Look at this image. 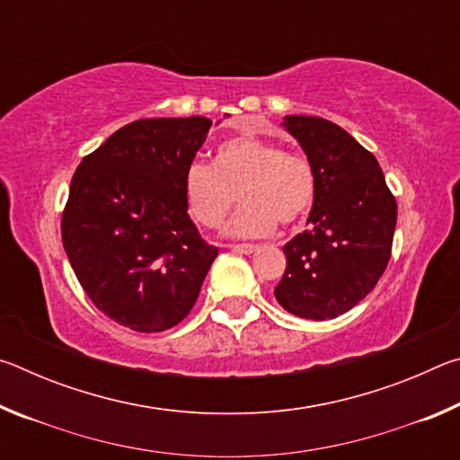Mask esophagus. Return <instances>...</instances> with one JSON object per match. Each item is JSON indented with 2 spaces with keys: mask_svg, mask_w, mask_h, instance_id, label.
<instances>
[{
  "mask_svg": "<svg viewBox=\"0 0 460 460\" xmlns=\"http://www.w3.org/2000/svg\"><path fill=\"white\" fill-rule=\"evenodd\" d=\"M229 249L231 252H235V253H245V255H249V253H255L258 252V245H252V243H235V245H229Z\"/></svg>",
  "mask_w": 460,
  "mask_h": 460,
  "instance_id": "1",
  "label": "esophagus"
}]
</instances>
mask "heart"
<instances>
[{"instance_id": "obj_1", "label": "heart", "mask_w": 460, "mask_h": 460, "mask_svg": "<svg viewBox=\"0 0 460 460\" xmlns=\"http://www.w3.org/2000/svg\"><path fill=\"white\" fill-rule=\"evenodd\" d=\"M243 200L225 233L231 237H263L276 225H292L313 207L316 174L306 155L282 150L270 139L239 136L215 150L213 164L192 162L186 168L182 194L194 221L219 227Z\"/></svg>"}]
</instances>
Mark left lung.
<instances>
[{"label": "left lung", "mask_w": 460, "mask_h": 460, "mask_svg": "<svg viewBox=\"0 0 460 460\" xmlns=\"http://www.w3.org/2000/svg\"><path fill=\"white\" fill-rule=\"evenodd\" d=\"M316 174L310 227L284 245L286 271L276 300L313 321L345 314L384 276L392 255L398 202L376 155L337 123L288 115Z\"/></svg>", "instance_id": "obj_1"}]
</instances>
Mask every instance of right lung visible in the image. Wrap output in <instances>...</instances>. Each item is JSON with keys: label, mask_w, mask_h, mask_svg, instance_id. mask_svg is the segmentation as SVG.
Wrapping results in <instances>:
<instances>
[{"label": "right lung", "mask_w": 460, "mask_h": 460, "mask_svg": "<svg viewBox=\"0 0 460 460\" xmlns=\"http://www.w3.org/2000/svg\"><path fill=\"white\" fill-rule=\"evenodd\" d=\"M211 126L199 115L131 121L84 155L71 181L60 221L68 261L93 305L131 331L181 323L219 253L182 194Z\"/></svg>", "instance_id": "obj_1"}]
</instances>
